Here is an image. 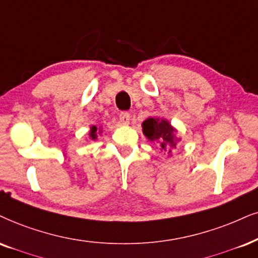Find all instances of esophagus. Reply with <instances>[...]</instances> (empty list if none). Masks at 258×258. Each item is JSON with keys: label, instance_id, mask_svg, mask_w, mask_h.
Instances as JSON below:
<instances>
[{"label": "esophagus", "instance_id": "34e87169", "mask_svg": "<svg viewBox=\"0 0 258 258\" xmlns=\"http://www.w3.org/2000/svg\"><path fill=\"white\" fill-rule=\"evenodd\" d=\"M119 119H120V122H121L122 125H128V123H130V114L127 112L120 113Z\"/></svg>", "mask_w": 258, "mask_h": 258}]
</instances>
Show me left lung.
Returning a JSON list of instances; mask_svg holds the SVG:
<instances>
[{"label": "left lung", "instance_id": "obj_1", "mask_svg": "<svg viewBox=\"0 0 258 258\" xmlns=\"http://www.w3.org/2000/svg\"><path fill=\"white\" fill-rule=\"evenodd\" d=\"M143 133L149 142L153 143L162 149L164 153L167 152L171 157L172 149L176 148L180 138L177 137V130L164 118H148L142 123Z\"/></svg>", "mask_w": 258, "mask_h": 258}]
</instances>
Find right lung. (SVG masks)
<instances>
[{
	"label": "right lung",
	"mask_w": 258,
	"mask_h": 258,
	"mask_svg": "<svg viewBox=\"0 0 258 258\" xmlns=\"http://www.w3.org/2000/svg\"><path fill=\"white\" fill-rule=\"evenodd\" d=\"M102 131L97 130L96 126H91L90 127V131H89V137L91 138V140H96L97 139V133H101Z\"/></svg>",
	"instance_id": "right-lung-1"
}]
</instances>
